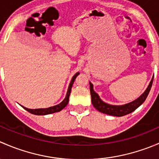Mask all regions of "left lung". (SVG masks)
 <instances>
[{
  "label": "left lung",
  "instance_id": "8db88e82",
  "mask_svg": "<svg viewBox=\"0 0 159 159\" xmlns=\"http://www.w3.org/2000/svg\"><path fill=\"white\" fill-rule=\"evenodd\" d=\"M153 78L151 80L150 83H149L148 88L145 91V92L142 94L139 98L135 99L133 102H130V103L125 104L123 105H112L107 104L104 102L102 99L99 98L98 94L94 91L93 89V84L91 82L90 84V91H91V102L94 108L100 112H102L104 114L109 115H113V116L117 117H121L124 115H128V114L131 113L134 111L136 108H139L142 103L145 101L147 96H148L149 91H150L151 88H152V82H153Z\"/></svg>",
  "mask_w": 159,
  "mask_h": 159
}]
</instances>
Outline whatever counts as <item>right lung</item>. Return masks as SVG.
Instances as JSON below:
<instances>
[{"label":"right lung","instance_id":"1","mask_svg":"<svg viewBox=\"0 0 159 159\" xmlns=\"http://www.w3.org/2000/svg\"><path fill=\"white\" fill-rule=\"evenodd\" d=\"M78 75H79V72H77V73L74 75L73 78H71V81H70L69 87H68V91H67L66 97H65V98L64 99L60 104H58V105H54V106L53 107H50V108H38V109H29V108H25V107H23V106L22 107H23L25 110L28 111V112L36 115H49V114L54 113V112L60 111H61L64 108L66 107V105H68V102H69V96L70 94V91H71L72 85H73L75 78H77V76H78Z\"/></svg>","mask_w":159,"mask_h":159}]
</instances>
